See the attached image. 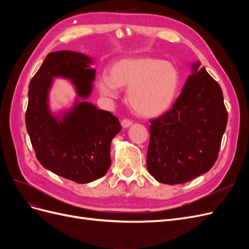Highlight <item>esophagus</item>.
I'll list each match as a JSON object with an SVG mask.
<instances>
[{
    "instance_id": "34e87169",
    "label": "esophagus",
    "mask_w": 249,
    "mask_h": 249,
    "mask_svg": "<svg viewBox=\"0 0 249 249\" xmlns=\"http://www.w3.org/2000/svg\"><path fill=\"white\" fill-rule=\"evenodd\" d=\"M132 120H130V119H127V118H124V119H123L122 120V125H123V127H129L130 125H132Z\"/></svg>"
}]
</instances>
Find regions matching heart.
Instances as JSON below:
<instances>
[{"instance_id":"1","label":"heart","mask_w":249,"mask_h":249,"mask_svg":"<svg viewBox=\"0 0 249 249\" xmlns=\"http://www.w3.org/2000/svg\"><path fill=\"white\" fill-rule=\"evenodd\" d=\"M102 94L116 97L118 88H127V101L135 113L155 117L167 111L177 95L179 74L170 62L152 57L124 58L112 63L108 76L97 79Z\"/></svg>"}]
</instances>
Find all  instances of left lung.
Wrapping results in <instances>:
<instances>
[{"label": "left lung", "mask_w": 249, "mask_h": 249, "mask_svg": "<svg viewBox=\"0 0 249 249\" xmlns=\"http://www.w3.org/2000/svg\"><path fill=\"white\" fill-rule=\"evenodd\" d=\"M199 62L192 65L170 110L150 120L147 170L158 182L184 184L215 164L228 124L222 89Z\"/></svg>", "instance_id": "left-lung-1"}]
</instances>
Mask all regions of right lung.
<instances>
[{
    "label": "right lung",
    "instance_id": "add662e5",
    "mask_svg": "<svg viewBox=\"0 0 249 249\" xmlns=\"http://www.w3.org/2000/svg\"><path fill=\"white\" fill-rule=\"evenodd\" d=\"M92 60L81 53H50L30 81L26 126L37 160L44 168L78 184L106 175L111 141L122 130L118 118L89 102L77 101L60 116L48 106L53 78L70 79L80 100L91 93L95 70Z\"/></svg>",
    "mask_w": 249,
    "mask_h": 249
}]
</instances>
